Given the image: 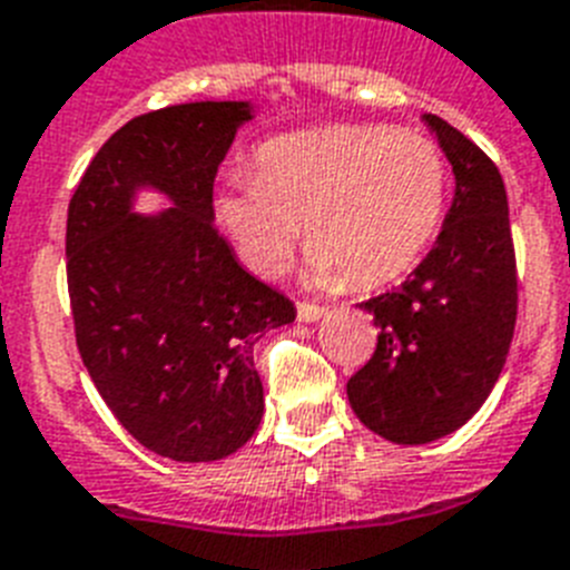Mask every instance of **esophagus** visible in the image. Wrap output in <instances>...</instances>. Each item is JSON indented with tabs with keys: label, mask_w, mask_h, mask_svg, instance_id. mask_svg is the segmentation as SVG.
I'll return each mask as SVG.
<instances>
[{
	"label": "esophagus",
	"mask_w": 570,
	"mask_h": 570,
	"mask_svg": "<svg viewBox=\"0 0 570 570\" xmlns=\"http://www.w3.org/2000/svg\"><path fill=\"white\" fill-rule=\"evenodd\" d=\"M327 313L324 304H313V301H298V318L301 322H315V318H322Z\"/></svg>",
	"instance_id": "obj_1"
}]
</instances>
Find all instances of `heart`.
I'll list each match as a JSON object with an SVG mask.
<instances>
[{
  "label": "heart",
  "mask_w": 570,
  "mask_h": 570,
  "mask_svg": "<svg viewBox=\"0 0 570 570\" xmlns=\"http://www.w3.org/2000/svg\"><path fill=\"white\" fill-rule=\"evenodd\" d=\"M449 205V159L432 136L391 124H330L257 147L255 174H234L217 214L243 261L284 269L301 234L318 284L385 286L423 261Z\"/></svg>",
  "instance_id": "b5f03b06"
}]
</instances>
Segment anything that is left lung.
Masks as SVG:
<instances>
[{"label": "left lung", "instance_id": "1", "mask_svg": "<svg viewBox=\"0 0 570 570\" xmlns=\"http://www.w3.org/2000/svg\"><path fill=\"white\" fill-rule=\"evenodd\" d=\"M455 170V203L417 269L358 304L380 330L374 356L347 380L356 417L394 443L461 429L490 396L513 342L519 275L499 167L475 141L425 115Z\"/></svg>", "mask_w": 570, "mask_h": 570}]
</instances>
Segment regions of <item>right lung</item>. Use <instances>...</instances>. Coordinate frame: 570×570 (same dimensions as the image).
<instances>
[{"instance_id": "right-lung-1", "label": "right lung", "mask_w": 570, "mask_h": 570, "mask_svg": "<svg viewBox=\"0 0 570 570\" xmlns=\"http://www.w3.org/2000/svg\"><path fill=\"white\" fill-rule=\"evenodd\" d=\"M243 100H196L136 115L95 153L66 219L75 342L115 420L170 461L232 455L263 417L257 333L295 318L293 301L248 275L214 228V179ZM175 199L129 214L131 190Z\"/></svg>"}]
</instances>
